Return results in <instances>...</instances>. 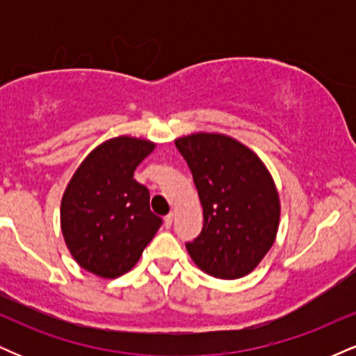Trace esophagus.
Segmentation results:
<instances>
[{
    "instance_id": "obj_1",
    "label": "esophagus",
    "mask_w": 356,
    "mask_h": 356,
    "mask_svg": "<svg viewBox=\"0 0 356 356\" xmlns=\"http://www.w3.org/2000/svg\"><path fill=\"white\" fill-rule=\"evenodd\" d=\"M172 222H174V214L165 216V218H164V226L167 227V229H169V227L172 226Z\"/></svg>"
}]
</instances>
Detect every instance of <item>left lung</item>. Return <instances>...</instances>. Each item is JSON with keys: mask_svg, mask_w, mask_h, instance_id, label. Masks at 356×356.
<instances>
[{"mask_svg": "<svg viewBox=\"0 0 356 356\" xmlns=\"http://www.w3.org/2000/svg\"><path fill=\"white\" fill-rule=\"evenodd\" d=\"M191 167L202 204L204 226L187 243L197 268L218 280L249 275L268 254L280 227L275 179L259 155L224 134L175 138Z\"/></svg>", "mask_w": 356, "mask_h": 356, "instance_id": "obj_1", "label": "left lung"}]
</instances>
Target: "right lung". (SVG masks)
<instances>
[{"instance_id":"1","label":"right lung","mask_w":356,"mask_h":356,"mask_svg":"<svg viewBox=\"0 0 356 356\" xmlns=\"http://www.w3.org/2000/svg\"><path fill=\"white\" fill-rule=\"evenodd\" d=\"M155 149L147 138L102 142L73 172L60 206V226L73 259L92 275L113 280L137 264L162 219L150 211L137 165Z\"/></svg>"}]
</instances>
